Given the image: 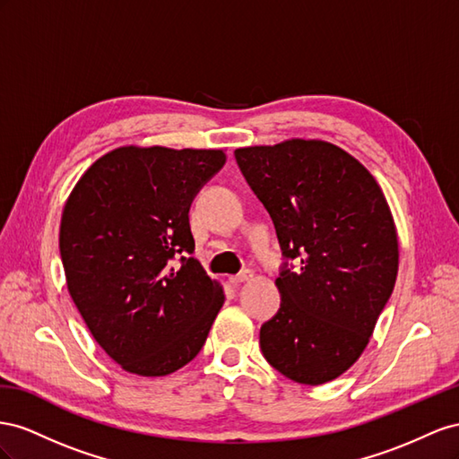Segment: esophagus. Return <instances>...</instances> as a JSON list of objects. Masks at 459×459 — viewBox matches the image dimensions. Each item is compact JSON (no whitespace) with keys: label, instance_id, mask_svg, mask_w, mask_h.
Returning a JSON list of instances; mask_svg holds the SVG:
<instances>
[{"label":"esophagus","instance_id":"34e87169","mask_svg":"<svg viewBox=\"0 0 459 459\" xmlns=\"http://www.w3.org/2000/svg\"><path fill=\"white\" fill-rule=\"evenodd\" d=\"M254 279V271H250V269H244V271H240L238 274H232V277L229 279L232 284H242V282H247V281H252Z\"/></svg>","mask_w":459,"mask_h":459}]
</instances>
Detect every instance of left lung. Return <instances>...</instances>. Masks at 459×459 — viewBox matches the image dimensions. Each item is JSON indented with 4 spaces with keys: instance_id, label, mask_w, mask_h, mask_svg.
Returning <instances> with one entry per match:
<instances>
[{
    "instance_id": "1",
    "label": "left lung",
    "mask_w": 459,
    "mask_h": 459,
    "mask_svg": "<svg viewBox=\"0 0 459 459\" xmlns=\"http://www.w3.org/2000/svg\"><path fill=\"white\" fill-rule=\"evenodd\" d=\"M234 157L286 259L261 351L290 381L329 383L358 361L394 290L398 234L385 194L356 157L323 140L238 148Z\"/></svg>"
}]
</instances>
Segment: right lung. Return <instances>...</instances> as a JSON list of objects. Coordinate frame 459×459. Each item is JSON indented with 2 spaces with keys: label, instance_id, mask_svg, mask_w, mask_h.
Returning a JSON list of instances; mask_svg holds the SVG:
<instances>
[{
  "label": "right lung",
  "instance_id": "obj_1",
  "mask_svg": "<svg viewBox=\"0 0 459 459\" xmlns=\"http://www.w3.org/2000/svg\"><path fill=\"white\" fill-rule=\"evenodd\" d=\"M222 150L117 148L76 182L59 250L74 306L128 373L185 368L225 302L194 254L188 212L225 165Z\"/></svg>",
  "mask_w": 459,
  "mask_h": 459
}]
</instances>
